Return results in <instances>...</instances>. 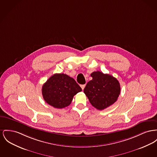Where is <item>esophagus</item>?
Segmentation results:
<instances>
[{"label": "esophagus", "instance_id": "obj_1", "mask_svg": "<svg viewBox=\"0 0 157 157\" xmlns=\"http://www.w3.org/2000/svg\"><path fill=\"white\" fill-rule=\"evenodd\" d=\"M85 86V84H84V85H81V88H82V90L84 89Z\"/></svg>", "mask_w": 157, "mask_h": 157}]
</instances>
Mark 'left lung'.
Listing matches in <instances>:
<instances>
[{
  "label": "left lung",
  "mask_w": 157,
  "mask_h": 157,
  "mask_svg": "<svg viewBox=\"0 0 157 157\" xmlns=\"http://www.w3.org/2000/svg\"><path fill=\"white\" fill-rule=\"evenodd\" d=\"M91 76L92 79L87 83L83 92L93 107L102 110L117 100L120 83L113 76L100 71L92 72Z\"/></svg>",
  "instance_id": "obj_1"
}]
</instances>
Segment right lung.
<instances>
[{"mask_svg": "<svg viewBox=\"0 0 157 157\" xmlns=\"http://www.w3.org/2000/svg\"><path fill=\"white\" fill-rule=\"evenodd\" d=\"M82 88L74 78L64 74H55L42 87V95L47 104L56 109H63L71 104L74 95Z\"/></svg>", "mask_w": 157, "mask_h": 157, "instance_id": "1", "label": "right lung"}]
</instances>
